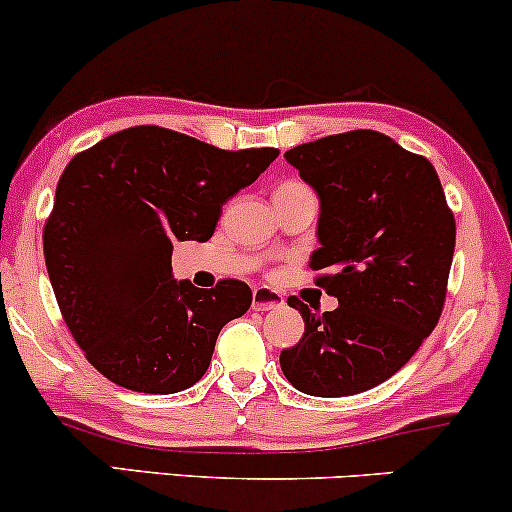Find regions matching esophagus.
I'll use <instances>...</instances> for the list:
<instances>
[{
    "instance_id": "obj_1",
    "label": "esophagus",
    "mask_w": 512,
    "mask_h": 512,
    "mask_svg": "<svg viewBox=\"0 0 512 512\" xmlns=\"http://www.w3.org/2000/svg\"><path fill=\"white\" fill-rule=\"evenodd\" d=\"M284 305V296L279 291L269 289V286H255L252 291V308L255 310H274Z\"/></svg>"
}]
</instances>
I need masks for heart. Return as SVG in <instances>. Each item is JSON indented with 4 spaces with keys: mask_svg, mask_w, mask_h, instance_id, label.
<instances>
[{
    "mask_svg": "<svg viewBox=\"0 0 512 512\" xmlns=\"http://www.w3.org/2000/svg\"><path fill=\"white\" fill-rule=\"evenodd\" d=\"M289 185H293V182H289Z\"/></svg>",
    "mask_w": 512,
    "mask_h": 512,
    "instance_id": "obj_1",
    "label": "heart"
}]
</instances>
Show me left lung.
I'll use <instances>...</instances> for the list:
<instances>
[{"instance_id": "8db88e82", "label": "left lung", "mask_w": 512, "mask_h": 512, "mask_svg": "<svg viewBox=\"0 0 512 512\" xmlns=\"http://www.w3.org/2000/svg\"><path fill=\"white\" fill-rule=\"evenodd\" d=\"M284 158L320 197L310 267L339 308L317 315L289 298L305 332L281 351V370L305 395H358L392 378L438 325L455 216L431 161L373 129L293 146Z\"/></svg>"}]
</instances>
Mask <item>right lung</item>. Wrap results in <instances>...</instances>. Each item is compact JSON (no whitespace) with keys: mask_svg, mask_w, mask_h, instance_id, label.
Wrapping results in <instances>:
<instances>
[{"mask_svg":"<svg viewBox=\"0 0 512 512\" xmlns=\"http://www.w3.org/2000/svg\"><path fill=\"white\" fill-rule=\"evenodd\" d=\"M279 149L223 151L166 127L110 134L64 168L43 250L74 342L93 368L146 395L187 390L207 373L226 322L248 313L245 281H175V240L214 236L223 204Z\"/></svg>","mask_w":512,"mask_h":512,"instance_id":"add662e5","label":"right lung"}]
</instances>
